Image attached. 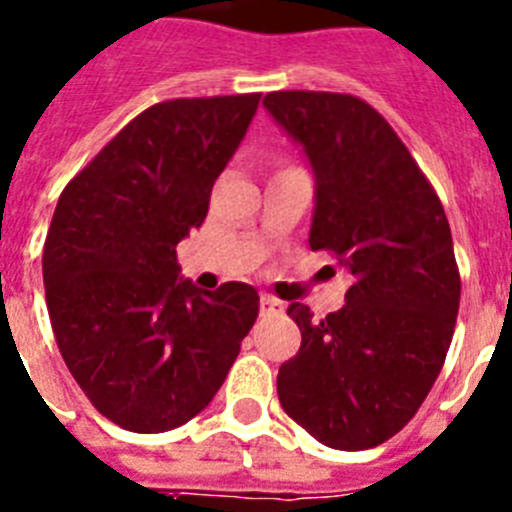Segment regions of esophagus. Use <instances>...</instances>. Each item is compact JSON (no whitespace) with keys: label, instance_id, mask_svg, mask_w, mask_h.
<instances>
[{"label":"esophagus","instance_id":"obj_1","mask_svg":"<svg viewBox=\"0 0 512 512\" xmlns=\"http://www.w3.org/2000/svg\"><path fill=\"white\" fill-rule=\"evenodd\" d=\"M284 302L274 295H261V315H282Z\"/></svg>","mask_w":512,"mask_h":512}]
</instances>
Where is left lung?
Wrapping results in <instances>:
<instances>
[{
    "mask_svg": "<svg viewBox=\"0 0 512 512\" xmlns=\"http://www.w3.org/2000/svg\"><path fill=\"white\" fill-rule=\"evenodd\" d=\"M264 104L315 171L310 248L354 277L346 305L323 320L287 307L302 346L279 366V402L330 449H372L410 423L449 354L461 297L449 220L372 104L305 89Z\"/></svg>",
    "mask_w": 512,
    "mask_h": 512,
    "instance_id": "obj_1",
    "label": "left lung"
}]
</instances>
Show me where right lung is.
Returning a JSON list of instances; mask_svg holds the SVG:
<instances>
[{
	"label": "right lung",
	"mask_w": 512,
	"mask_h": 512,
	"mask_svg": "<svg viewBox=\"0 0 512 512\" xmlns=\"http://www.w3.org/2000/svg\"><path fill=\"white\" fill-rule=\"evenodd\" d=\"M261 94L166 99L125 125L66 184L43 248L58 351L94 408L164 433L205 410L259 318V292L179 277Z\"/></svg>",
	"instance_id": "obj_1"
}]
</instances>
